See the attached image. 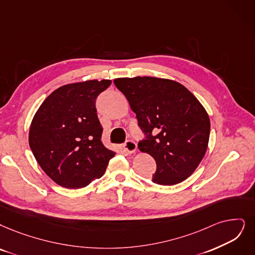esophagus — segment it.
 Here are the masks:
<instances>
[{"mask_svg": "<svg viewBox=\"0 0 255 255\" xmlns=\"http://www.w3.org/2000/svg\"><path fill=\"white\" fill-rule=\"evenodd\" d=\"M124 147L128 152V154H133V152H135L137 149V144L133 140H128L125 143Z\"/></svg>", "mask_w": 255, "mask_h": 255, "instance_id": "34e87169", "label": "esophagus"}]
</instances>
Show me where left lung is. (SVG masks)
I'll return each mask as SVG.
<instances>
[{"label":"left lung","mask_w":255,"mask_h":255,"mask_svg":"<svg viewBox=\"0 0 255 255\" xmlns=\"http://www.w3.org/2000/svg\"><path fill=\"white\" fill-rule=\"evenodd\" d=\"M146 139L138 148L155 159L151 181L175 185L197 169L207 150L210 120L205 108L178 81L137 76L116 78Z\"/></svg>","instance_id":"obj_1"}]
</instances>
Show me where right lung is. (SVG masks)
Masks as SVG:
<instances>
[{"label":"right lung","mask_w":255,"mask_h":255,"mask_svg":"<svg viewBox=\"0 0 255 255\" xmlns=\"http://www.w3.org/2000/svg\"><path fill=\"white\" fill-rule=\"evenodd\" d=\"M110 79L69 84L40 105L29 128V145L46 175L66 188H81L103 177L116 152L101 141L95 100Z\"/></svg>","instance_id":"1"}]
</instances>
